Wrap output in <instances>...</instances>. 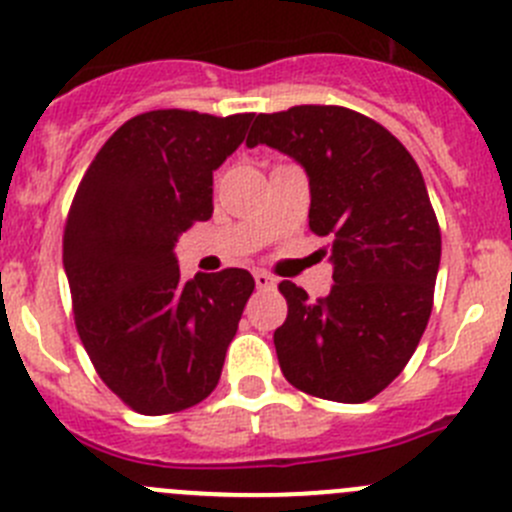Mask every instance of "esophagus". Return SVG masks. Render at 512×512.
<instances>
[{
  "mask_svg": "<svg viewBox=\"0 0 512 512\" xmlns=\"http://www.w3.org/2000/svg\"><path fill=\"white\" fill-rule=\"evenodd\" d=\"M253 281H256L259 289H271V286H276V279L271 274H266V271H253Z\"/></svg>",
  "mask_w": 512,
  "mask_h": 512,
  "instance_id": "1",
  "label": "esophagus"
}]
</instances>
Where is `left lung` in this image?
<instances>
[{
	"label": "left lung",
	"instance_id": "obj_1",
	"mask_svg": "<svg viewBox=\"0 0 512 512\" xmlns=\"http://www.w3.org/2000/svg\"><path fill=\"white\" fill-rule=\"evenodd\" d=\"M281 150L309 175V228L329 236L332 291L289 304L274 332L281 372L306 394L359 405L397 377L430 321L442 238L425 178L372 118L339 105L256 115L246 145Z\"/></svg>",
	"mask_w": 512,
	"mask_h": 512
}]
</instances>
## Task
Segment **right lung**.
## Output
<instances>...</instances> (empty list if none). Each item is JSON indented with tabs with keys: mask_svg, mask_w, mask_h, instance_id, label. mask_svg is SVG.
<instances>
[{
	"mask_svg": "<svg viewBox=\"0 0 512 512\" xmlns=\"http://www.w3.org/2000/svg\"><path fill=\"white\" fill-rule=\"evenodd\" d=\"M253 113L150 110L120 125L72 198L62 238L75 326L102 382L140 415L216 389L253 291L246 269L183 279L173 246L213 213V170Z\"/></svg>",
	"mask_w": 512,
	"mask_h": 512,
	"instance_id": "add662e5",
	"label": "right lung"
}]
</instances>
